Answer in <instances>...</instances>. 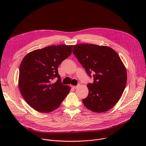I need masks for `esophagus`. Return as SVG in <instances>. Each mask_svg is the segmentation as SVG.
<instances>
[{
  "label": "esophagus",
  "mask_w": 146,
  "mask_h": 146,
  "mask_svg": "<svg viewBox=\"0 0 146 146\" xmlns=\"http://www.w3.org/2000/svg\"><path fill=\"white\" fill-rule=\"evenodd\" d=\"M78 87H79V86H72V88H74V89H76V88H77Z\"/></svg>",
  "instance_id": "34e87169"
}]
</instances>
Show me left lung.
<instances>
[{
	"instance_id": "left-lung-1",
	"label": "left lung",
	"mask_w": 146,
	"mask_h": 146,
	"mask_svg": "<svg viewBox=\"0 0 146 146\" xmlns=\"http://www.w3.org/2000/svg\"><path fill=\"white\" fill-rule=\"evenodd\" d=\"M73 53L90 77L94 73L83 104L95 113L111 109L121 98L127 81L126 69L118 54L109 47L89 44L74 46Z\"/></svg>"
}]
</instances>
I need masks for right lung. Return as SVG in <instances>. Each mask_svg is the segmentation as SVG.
Segmentation results:
<instances>
[{
    "label": "right lung",
    "instance_id": "add662e5",
    "mask_svg": "<svg viewBox=\"0 0 146 146\" xmlns=\"http://www.w3.org/2000/svg\"><path fill=\"white\" fill-rule=\"evenodd\" d=\"M73 46H51L28 54L19 67L18 85L28 105L37 111L49 113L56 109L70 88L63 85L58 66L72 54ZM57 79L54 83L52 80Z\"/></svg>",
    "mask_w": 146,
    "mask_h": 146
}]
</instances>
